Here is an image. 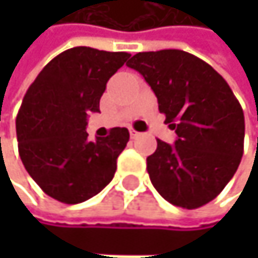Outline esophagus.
<instances>
[{
    "mask_svg": "<svg viewBox=\"0 0 258 258\" xmlns=\"http://www.w3.org/2000/svg\"><path fill=\"white\" fill-rule=\"evenodd\" d=\"M139 135H141V133H139V132H136L135 128H130V136H132L133 139H135V138H138Z\"/></svg>",
    "mask_w": 258,
    "mask_h": 258,
    "instance_id": "obj_1",
    "label": "esophagus"
}]
</instances>
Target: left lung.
<instances>
[{
  "label": "left lung",
  "instance_id": "left-lung-1",
  "mask_svg": "<svg viewBox=\"0 0 258 258\" xmlns=\"http://www.w3.org/2000/svg\"><path fill=\"white\" fill-rule=\"evenodd\" d=\"M152 86L159 111L175 130L173 145L158 139L147 172L173 206L197 209L220 195L243 156L244 116L227 82L204 60L162 49L126 63Z\"/></svg>",
  "mask_w": 258,
  "mask_h": 258
}]
</instances>
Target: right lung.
I'll return each instance as SVG.
<instances>
[{
    "instance_id": "add662e5",
    "label": "right lung",
    "mask_w": 258,
    "mask_h": 258,
    "mask_svg": "<svg viewBox=\"0 0 258 258\" xmlns=\"http://www.w3.org/2000/svg\"><path fill=\"white\" fill-rule=\"evenodd\" d=\"M130 58L77 46L58 54L37 76L17 116L18 153L27 173L51 198L77 204L113 179L126 147V128L88 139L86 116L99 111L106 82Z\"/></svg>"
}]
</instances>
